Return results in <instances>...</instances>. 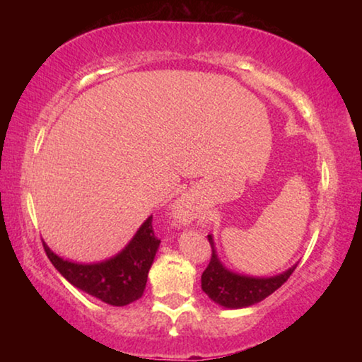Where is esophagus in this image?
<instances>
[{
  "instance_id": "obj_1",
  "label": "esophagus",
  "mask_w": 362,
  "mask_h": 362,
  "mask_svg": "<svg viewBox=\"0 0 362 362\" xmlns=\"http://www.w3.org/2000/svg\"><path fill=\"white\" fill-rule=\"evenodd\" d=\"M187 207H185V201L179 199L177 203L174 204V218L177 220L179 223H185L188 220V214H187ZM187 225V223H185Z\"/></svg>"
}]
</instances>
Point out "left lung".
Returning a JSON list of instances; mask_svg holds the SVG:
<instances>
[{"label": "left lung", "mask_w": 362, "mask_h": 362, "mask_svg": "<svg viewBox=\"0 0 362 362\" xmlns=\"http://www.w3.org/2000/svg\"><path fill=\"white\" fill-rule=\"evenodd\" d=\"M207 238H209L212 247V257L209 265L204 269L203 276H201V289L206 292V296L212 302L223 306V308L240 310L262 302L263 298H267L274 291L279 289L289 279L293 269L297 268L296 263V265L287 268L286 272L268 278L235 273L226 268L222 260L218 259L214 236L209 235Z\"/></svg>", "instance_id": "8db88e82"}]
</instances>
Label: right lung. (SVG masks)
Here are the masks:
<instances>
[{"label":"right lung","instance_id":"1","mask_svg":"<svg viewBox=\"0 0 362 362\" xmlns=\"http://www.w3.org/2000/svg\"><path fill=\"white\" fill-rule=\"evenodd\" d=\"M151 216L140 225L132 240L118 254L102 262L79 263L57 255L42 243L49 260L76 289L113 306H124L144 296L148 272L159 247Z\"/></svg>","mask_w":362,"mask_h":362}]
</instances>
